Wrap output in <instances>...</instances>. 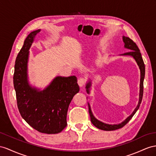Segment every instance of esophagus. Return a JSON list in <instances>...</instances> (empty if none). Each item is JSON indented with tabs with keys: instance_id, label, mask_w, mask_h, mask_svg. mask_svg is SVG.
<instances>
[{
	"instance_id": "1",
	"label": "esophagus",
	"mask_w": 156,
	"mask_h": 156,
	"mask_svg": "<svg viewBox=\"0 0 156 156\" xmlns=\"http://www.w3.org/2000/svg\"><path fill=\"white\" fill-rule=\"evenodd\" d=\"M86 79L84 78L80 77V78H79L78 80V85H79L80 87H82V86H84L85 83H86Z\"/></svg>"
}]
</instances>
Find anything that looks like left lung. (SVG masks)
I'll return each mask as SVG.
<instances>
[{
	"mask_svg": "<svg viewBox=\"0 0 156 156\" xmlns=\"http://www.w3.org/2000/svg\"><path fill=\"white\" fill-rule=\"evenodd\" d=\"M122 39H123L124 43H125V47L127 48V49H129L130 50V51L127 52V53H123L122 55H130V56H132V57H133V58L136 60V62L138 64V65L140 68V85L139 102H138V104L137 107H136V109L133 111V113H132L130 116L125 120V121L122 122L121 124H119V125H107V124L103 123L101 121H98V119H96L94 117L92 113H91L90 105L88 103L89 113H90V119H91V122H92L93 125L95 127H97L98 129L103 130H107V131L115 130L121 129V128L126 125L128 123V122H129L132 118H133L134 115L136 113L137 110L139 109V107H140V103L142 100L143 92H144V76H145V65L143 61L140 51V49H138V47L136 44L131 39H130L128 37L123 36ZM90 85H91V82H90L89 83H87V84L86 86L87 93H89V88L90 87Z\"/></svg>",
	"mask_w": 156,
	"mask_h": 156,
	"instance_id": "1",
	"label": "left lung"
}]
</instances>
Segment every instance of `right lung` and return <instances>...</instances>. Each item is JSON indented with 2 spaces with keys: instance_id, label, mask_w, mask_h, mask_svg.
I'll return each mask as SVG.
<instances>
[{
  "instance_id": "obj_1",
  "label": "right lung",
  "mask_w": 156,
  "mask_h": 156,
  "mask_svg": "<svg viewBox=\"0 0 156 156\" xmlns=\"http://www.w3.org/2000/svg\"><path fill=\"white\" fill-rule=\"evenodd\" d=\"M40 30L31 32L16 59L13 77L17 105L22 117L39 133L57 134L67 125L66 115L70 103L80 87L74 76H58L43 91L30 87L27 78L30 48Z\"/></svg>"
}]
</instances>
